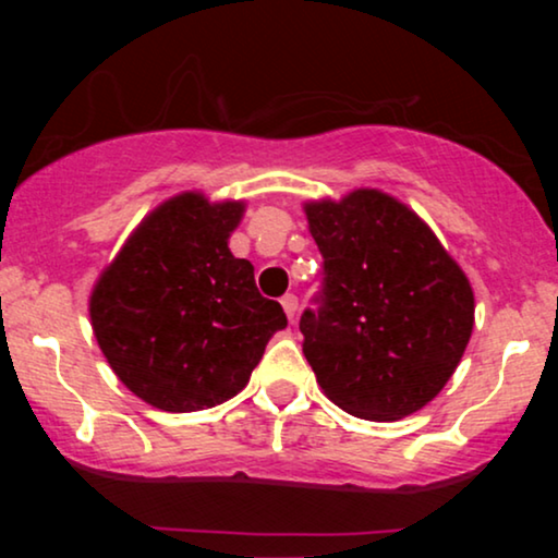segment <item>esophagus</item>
<instances>
[{
	"label": "esophagus",
	"mask_w": 558,
	"mask_h": 558,
	"mask_svg": "<svg viewBox=\"0 0 558 558\" xmlns=\"http://www.w3.org/2000/svg\"><path fill=\"white\" fill-rule=\"evenodd\" d=\"M281 307H284L289 323H294L296 310H300V300H296L294 294H284V296H281Z\"/></svg>",
	"instance_id": "obj_1"
}]
</instances>
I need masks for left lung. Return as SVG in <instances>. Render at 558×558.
<instances>
[{"label":"left lung","instance_id":"obj_1","mask_svg":"<svg viewBox=\"0 0 558 558\" xmlns=\"http://www.w3.org/2000/svg\"><path fill=\"white\" fill-rule=\"evenodd\" d=\"M323 254L302 350L327 399L368 422L426 407L462 361L475 296L429 226L378 190L310 203Z\"/></svg>","mask_w":558,"mask_h":558}]
</instances>
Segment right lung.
Here are the masks:
<instances>
[{
	"label": "right lung",
	"mask_w": 558,
	"mask_h": 558,
	"mask_svg": "<svg viewBox=\"0 0 558 558\" xmlns=\"http://www.w3.org/2000/svg\"><path fill=\"white\" fill-rule=\"evenodd\" d=\"M243 203L182 193L142 220L90 294L98 348L129 391L162 411H201L248 384L266 342L284 330L258 294L254 266L228 235Z\"/></svg>",
	"instance_id": "right-lung-1"
}]
</instances>
